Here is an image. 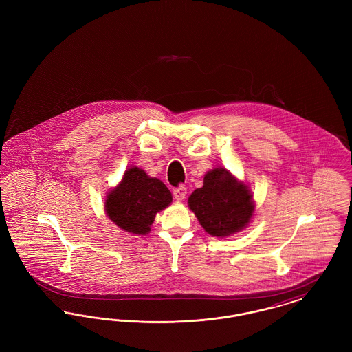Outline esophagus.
Wrapping results in <instances>:
<instances>
[{
	"mask_svg": "<svg viewBox=\"0 0 352 352\" xmlns=\"http://www.w3.org/2000/svg\"><path fill=\"white\" fill-rule=\"evenodd\" d=\"M173 194H174V198H175L177 201H184V198H186V194H187V190H186V187H184V186H181V187L174 188Z\"/></svg>",
	"mask_w": 352,
	"mask_h": 352,
	"instance_id": "obj_1",
	"label": "esophagus"
}]
</instances>
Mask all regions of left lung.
<instances>
[{
	"label": "left lung",
	"mask_w": 352,
	"mask_h": 352,
	"mask_svg": "<svg viewBox=\"0 0 352 352\" xmlns=\"http://www.w3.org/2000/svg\"><path fill=\"white\" fill-rule=\"evenodd\" d=\"M187 204L203 230L214 237H228L247 228L256 207L250 186L226 168L207 171L203 186L192 191Z\"/></svg>",
	"instance_id": "1"
}]
</instances>
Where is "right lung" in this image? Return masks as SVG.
<instances>
[{
  "label": "right lung",
  "instance_id": "obj_1",
  "mask_svg": "<svg viewBox=\"0 0 352 352\" xmlns=\"http://www.w3.org/2000/svg\"><path fill=\"white\" fill-rule=\"evenodd\" d=\"M173 195L158 178L132 166L125 170L120 184L108 191L104 210L118 228L134 234H148L155 215L168 207Z\"/></svg>",
  "mask_w": 352,
  "mask_h": 352
}]
</instances>
